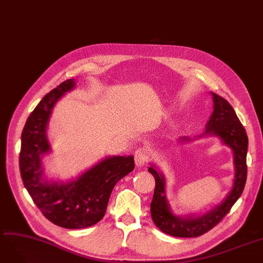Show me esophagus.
Masks as SVG:
<instances>
[{
  "label": "esophagus",
  "instance_id": "1",
  "mask_svg": "<svg viewBox=\"0 0 263 263\" xmlns=\"http://www.w3.org/2000/svg\"><path fill=\"white\" fill-rule=\"evenodd\" d=\"M149 157V152L148 149L145 147H141L139 149H137V152L135 153V164L137 167H142L144 166Z\"/></svg>",
  "mask_w": 263,
  "mask_h": 263
}]
</instances>
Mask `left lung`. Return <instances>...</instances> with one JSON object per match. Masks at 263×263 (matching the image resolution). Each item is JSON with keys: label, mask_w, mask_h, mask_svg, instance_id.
Here are the masks:
<instances>
[{"label": "left lung", "mask_w": 263, "mask_h": 263, "mask_svg": "<svg viewBox=\"0 0 263 263\" xmlns=\"http://www.w3.org/2000/svg\"><path fill=\"white\" fill-rule=\"evenodd\" d=\"M213 96V112L206 123L203 136H216L221 143L229 146L233 153L234 179L232 190L222 201L208 211L202 215H189L185 217L177 216L172 213L166 197V179L154 165L148 168V172L155 179V191L151 202V215L156 227L172 236L197 237L204 234L229 213L232 205L236 202L243 193L247 177L246 155L248 138L245 128L236 117L232 106L215 93ZM190 137H181L179 142H190Z\"/></svg>", "instance_id": "left-lung-1"}]
</instances>
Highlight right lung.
Instances as JSON below:
<instances>
[{"instance_id": "obj_1", "label": "right lung", "mask_w": 263, "mask_h": 263, "mask_svg": "<svg viewBox=\"0 0 263 263\" xmlns=\"http://www.w3.org/2000/svg\"><path fill=\"white\" fill-rule=\"evenodd\" d=\"M76 86L68 79L49 92L27 120L21 135V178L44 216L67 229L91 227L101 220L116 184L135 169L134 156H108L69 182L48 180L44 155L51 152L47 126L59 99Z\"/></svg>"}]
</instances>
